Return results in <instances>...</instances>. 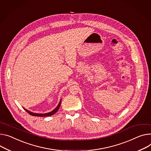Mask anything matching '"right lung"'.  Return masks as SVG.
<instances>
[{"instance_id": "add662e5", "label": "right lung", "mask_w": 151, "mask_h": 151, "mask_svg": "<svg viewBox=\"0 0 151 151\" xmlns=\"http://www.w3.org/2000/svg\"><path fill=\"white\" fill-rule=\"evenodd\" d=\"M61 100L59 103V105H58V106L53 110L51 112H48V113H46V114H37V113H34V112H30L29 111H28L27 109H24L29 114L31 115H33V116H39V117H48V116H51V115H52L53 114H54L58 110H59L60 106V105H61Z\"/></svg>"}]
</instances>
